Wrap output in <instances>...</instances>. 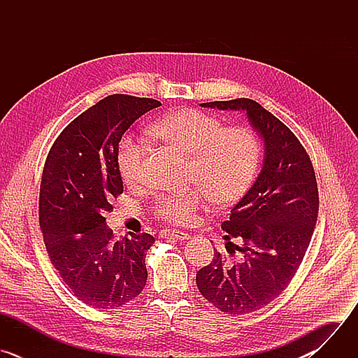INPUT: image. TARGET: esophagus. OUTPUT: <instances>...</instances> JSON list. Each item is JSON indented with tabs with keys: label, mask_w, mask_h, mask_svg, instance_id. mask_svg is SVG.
I'll list each match as a JSON object with an SVG mask.
<instances>
[{
	"label": "esophagus",
	"mask_w": 358,
	"mask_h": 358,
	"mask_svg": "<svg viewBox=\"0 0 358 358\" xmlns=\"http://www.w3.org/2000/svg\"><path fill=\"white\" fill-rule=\"evenodd\" d=\"M162 238H170V239H177V241H187L189 238V235L187 232L182 231H177V229H163L160 232Z\"/></svg>",
	"instance_id": "obj_1"
}]
</instances>
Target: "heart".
<instances>
[{
    "label": "heart",
    "mask_w": 358,
    "mask_h": 358,
    "mask_svg": "<svg viewBox=\"0 0 358 358\" xmlns=\"http://www.w3.org/2000/svg\"><path fill=\"white\" fill-rule=\"evenodd\" d=\"M150 134L191 156L189 178L201 185L157 199V215L174 224L191 222L195 213L206 206L208 195L217 203L236 201L249 187L258 167L259 141L249 127H224L217 116L198 109H180L166 115L150 127ZM145 155L144 138H124L117 166L126 182L143 181Z\"/></svg>",
    "instance_id": "obj_1"
}]
</instances>
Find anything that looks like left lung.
<instances>
[{"label": "left lung", "mask_w": 358, "mask_h": 358, "mask_svg": "<svg viewBox=\"0 0 358 358\" xmlns=\"http://www.w3.org/2000/svg\"><path fill=\"white\" fill-rule=\"evenodd\" d=\"M246 112L264 141L262 170L222 222L229 261L215 250L196 272L201 294L227 315L262 309L290 283L309 248L319 214V191L310 157L292 130L252 99L201 103ZM236 238L240 245L230 239Z\"/></svg>", "instance_id": "left-lung-1"}]
</instances>
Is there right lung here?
Instances as JSON below:
<instances>
[{
    "label": "right lung",
    "instance_id": "1",
    "mask_svg": "<svg viewBox=\"0 0 358 358\" xmlns=\"http://www.w3.org/2000/svg\"><path fill=\"white\" fill-rule=\"evenodd\" d=\"M156 99L110 94L71 122L45 162L39 227L50 262L69 290L94 309H116L145 286V255L155 238L133 232L116 241L106 227L123 192L117 166L124 131Z\"/></svg>",
    "mask_w": 358,
    "mask_h": 358
}]
</instances>
